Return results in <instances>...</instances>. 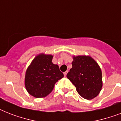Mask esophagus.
Returning <instances> with one entry per match:
<instances>
[{
    "mask_svg": "<svg viewBox=\"0 0 121 121\" xmlns=\"http://www.w3.org/2000/svg\"><path fill=\"white\" fill-rule=\"evenodd\" d=\"M67 72H68V71H67H67H65V72H64V76H66V75H67Z\"/></svg>",
    "mask_w": 121,
    "mask_h": 121,
    "instance_id": "esophagus-1",
    "label": "esophagus"
}]
</instances>
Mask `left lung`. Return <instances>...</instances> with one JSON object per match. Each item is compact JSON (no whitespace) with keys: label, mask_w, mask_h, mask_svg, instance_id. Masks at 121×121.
Listing matches in <instances>:
<instances>
[{"label":"left lung","mask_w":121,"mask_h":121,"mask_svg":"<svg viewBox=\"0 0 121 121\" xmlns=\"http://www.w3.org/2000/svg\"><path fill=\"white\" fill-rule=\"evenodd\" d=\"M72 67L67 77L84 99H94L102 89V71L97 62L89 56H73Z\"/></svg>","instance_id":"1"}]
</instances>
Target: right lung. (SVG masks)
Wrapping results in <instances>:
<instances>
[{
  "mask_svg": "<svg viewBox=\"0 0 121 121\" xmlns=\"http://www.w3.org/2000/svg\"><path fill=\"white\" fill-rule=\"evenodd\" d=\"M53 56L41 53L35 57L25 76V87L28 93L42 98L52 91L55 84L64 77L57 64L52 63Z\"/></svg>",
  "mask_w": 121,
  "mask_h": 121,
  "instance_id": "obj_1",
  "label": "right lung"
}]
</instances>
